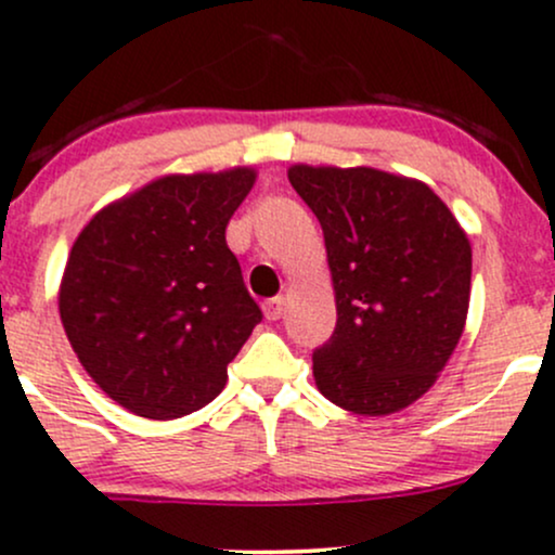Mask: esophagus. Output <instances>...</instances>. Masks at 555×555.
Returning <instances> with one entry per match:
<instances>
[{"mask_svg":"<svg viewBox=\"0 0 555 555\" xmlns=\"http://www.w3.org/2000/svg\"><path fill=\"white\" fill-rule=\"evenodd\" d=\"M284 311H287V297L284 295L271 297V300L262 302V313H266L268 322H276V319H282Z\"/></svg>","mask_w":555,"mask_h":555,"instance_id":"obj_1","label":"esophagus"}]
</instances>
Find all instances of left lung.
<instances>
[{
	"instance_id": "1",
	"label": "left lung",
	"mask_w": 555,
	"mask_h": 555,
	"mask_svg": "<svg viewBox=\"0 0 555 555\" xmlns=\"http://www.w3.org/2000/svg\"><path fill=\"white\" fill-rule=\"evenodd\" d=\"M324 231L337 324L313 380L346 412L393 415L439 380L463 337L470 242L423 180L375 167L293 165Z\"/></svg>"
}]
</instances>
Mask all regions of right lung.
<instances>
[{
    "instance_id": "add662e5",
    "label": "right lung",
    "mask_w": 555,
    "mask_h": 555,
    "mask_svg": "<svg viewBox=\"0 0 555 555\" xmlns=\"http://www.w3.org/2000/svg\"><path fill=\"white\" fill-rule=\"evenodd\" d=\"M255 178L253 167L162 175L79 231L57 311L87 375L132 415L209 404L262 319L225 244Z\"/></svg>"
}]
</instances>
